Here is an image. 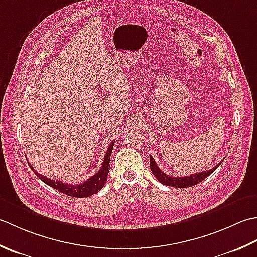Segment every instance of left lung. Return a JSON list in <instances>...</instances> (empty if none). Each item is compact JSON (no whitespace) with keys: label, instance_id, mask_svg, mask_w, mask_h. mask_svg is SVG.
I'll list each match as a JSON object with an SVG mask.
<instances>
[{"label":"left lung","instance_id":"8db88e82","mask_svg":"<svg viewBox=\"0 0 257 257\" xmlns=\"http://www.w3.org/2000/svg\"><path fill=\"white\" fill-rule=\"evenodd\" d=\"M222 163V162H221ZM221 163H218L215 165L213 169L205 171V172H201V173H196V174L193 175H188V176H182V177H172L170 175H166L164 172H162V170L156 164L155 160L150 156V167L151 171L153 173L154 176L158 179V181L162 184L167 185V186H172V187H179V188H185V187H191L194 186L198 183H201L203 180H205L207 176H209L212 173L215 171L217 167L221 165Z\"/></svg>","mask_w":257,"mask_h":257}]
</instances>
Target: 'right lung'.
<instances>
[{"label":"right lung","mask_w":257,"mask_h":257,"mask_svg":"<svg viewBox=\"0 0 257 257\" xmlns=\"http://www.w3.org/2000/svg\"><path fill=\"white\" fill-rule=\"evenodd\" d=\"M115 141H112L111 144L108 145L107 151L105 153V156H104L103 160V164L101 170H99L97 173H95L92 177H90L87 181L80 183V184H66V183H63L62 181H55V180H51L49 177H45L40 173L36 172L33 166L30 165L31 169L33 170L34 174L39 177V179L44 182L45 184H48L49 186L55 188L59 192L63 193V194H66L69 196H73V197H88L93 194H96L97 192H99L102 190V187L105 184L107 181V174L109 172V158H111L112 154V150L114 146Z\"/></svg>","instance_id":"obj_1"}]
</instances>
